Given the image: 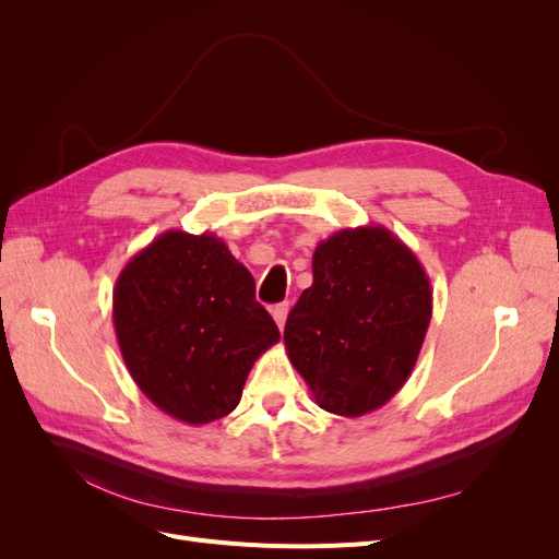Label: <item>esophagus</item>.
Instances as JSON below:
<instances>
[{"mask_svg": "<svg viewBox=\"0 0 559 559\" xmlns=\"http://www.w3.org/2000/svg\"><path fill=\"white\" fill-rule=\"evenodd\" d=\"M286 314H289V302H277V306L273 308V319L280 329H284V324H286Z\"/></svg>", "mask_w": 559, "mask_h": 559, "instance_id": "1", "label": "esophagus"}]
</instances>
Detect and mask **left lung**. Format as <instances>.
<instances>
[{
  "label": "left lung",
  "instance_id": "obj_1",
  "mask_svg": "<svg viewBox=\"0 0 559 559\" xmlns=\"http://www.w3.org/2000/svg\"><path fill=\"white\" fill-rule=\"evenodd\" d=\"M431 284L384 226L333 233L312 253V286L284 326L294 368L319 408L373 413L411 378L431 321Z\"/></svg>",
  "mask_w": 559,
  "mask_h": 559
}]
</instances>
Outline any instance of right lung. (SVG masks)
I'll list each match as a JSON object with an SVG mask.
<instances>
[{
    "label": "right lung",
    "mask_w": 559,
    "mask_h": 559,
    "mask_svg": "<svg viewBox=\"0 0 559 559\" xmlns=\"http://www.w3.org/2000/svg\"><path fill=\"white\" fill-rule=\"evenodd\" d=\"M253 277L212 233L167 230L126 263L114 329L142 394L186 425L240 403L249 370L280 341Z\"/></svg>",
    "instance_id": "right-lung-1"
}]
</instances>
